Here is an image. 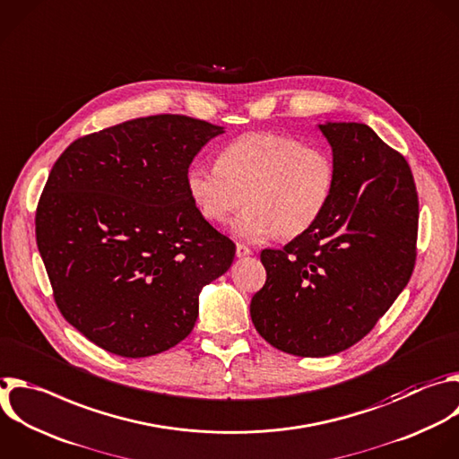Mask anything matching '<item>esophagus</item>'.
<instances>
[{"instance_id": "obj_1", "label": "esophagus", "mask_w": 459, "mask_h": 459, "mask_svg": "<svg viewBox=\"0 0 459 459\" xmlns=\"http://www.w3.org/2000/svg\"><path fill=\"white\" fill-rule=\"evenodd\" d=\"M252 254V248H248L247 245H236V255L238 257H247V255H250Z\"/></svg>"}]
</instances>
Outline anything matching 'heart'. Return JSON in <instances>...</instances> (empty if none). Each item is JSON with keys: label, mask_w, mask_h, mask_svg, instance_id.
I'll list each match as a JSON object with an SVG mask.
<instances>
[{"label": "heart", "mask_w": 459, "mask_h": 459, "mask_svg": "<svg viewBox=\"0 0 459 459\" xmlns=\"http://www.w3.org/2000/svg\"><path fill=\"white\" fill-rule=\"evenodd\" d=\"M187 193L211 223H223L243 204L232 232L250 243L308 232L328 209L335 189L333 159L321 147L272 131L241 134L227 143L216 166L193 164Z\"/></svg>", "instance_id": "heart-1"}]
</instances>
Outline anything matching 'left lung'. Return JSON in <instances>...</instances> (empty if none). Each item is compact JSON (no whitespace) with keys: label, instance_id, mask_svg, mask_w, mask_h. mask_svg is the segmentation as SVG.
Here are the masks:
<instances>
[{"label":"left lung","instance_id":"1","mask_svg":"<svg viewBox=\"0 0 459 459\" xmlns=\"http://www.w3.org/2000/svg\"><path fill=\"white\" fill-rule=\"evenodd\" d=\"M335 189L321 220L282 250H263L264 286L250 317L273 348L341 353L366 337L407 286L416 261L418 195L411 168L369 126L319 124Z\"/></svg>","mask_w":459,"mask_h":459}]
</instances>
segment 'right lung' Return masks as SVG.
<instances>
[{
    "mask_svg": "<svg viewBox=\"0 0 459 459\" xmlns=\"http://www.w3.org/2000/svg\"><path fill=\"white\" fill-rule=\"evenodd\" d=\"M221 126L186 115L133 118L72 142L36 212L57 308L99 348L162 353L195 328L202 288L236 245L196 209L186 177Z\"/></svg>",
    "mask_w": 459,
    "mask_h": 459,
    "instance_id": "add662e5",
    "label": "right lung"
}]
</instances>
